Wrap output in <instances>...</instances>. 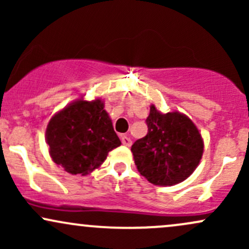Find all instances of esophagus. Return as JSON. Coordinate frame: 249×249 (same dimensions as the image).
<instances>
[{
	"mask_svg": "<svg viewBox=\"0 0 249 249\" xmlns=\"http://www.w3.org/2000/svg\"><path fill=\"white\" fill-rule=\"evenodd\" d=\"M122 144L124 145V146H131V144H132V142H131V139L128 138L126 136H122Z\"/></svg>",
	"mask_w": 249,
	"mask_h": 249,
	"instance_id": "esophagus-1",
	"label": "esophagus"
}]
</instances>
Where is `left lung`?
Segmentation results:
<instances>
[{"label":"left lung","mask_w":249,"mask_h":249,"mask_svg":"<svg viewBox=\"0 0 249 249\" xmlns=\"http://www.w3.org/2000/svg\"><path fill=\"white\" fill-rule=\"evenodd\" d=\"M147 134L131 147L139 173L151 184L172 186L194 172L204 153L196 124L178 111L161 113L151 105Z\"/></svg>","instance_id":"left-lung-1"}]
</instances>
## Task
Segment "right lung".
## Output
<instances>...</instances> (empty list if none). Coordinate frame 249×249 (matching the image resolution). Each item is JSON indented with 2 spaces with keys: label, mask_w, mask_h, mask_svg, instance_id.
<instances>
[{
  "label": "right lung",
  "mask_w": 249,
  "mask_h": 249,
  "mask_svg": "<svg viewBox=\"0 0 249 249\" xmlns=\"http://www.w3.org/2000/svg\"><path fill=\"white\" fill-rule=\"evenodd\" d=\"M49 153L68 173L87 176L122 144L104 103L77 99L53 116L45 131Z\"/></svg>",
  "instance_id": "1"
}]
</instances>
